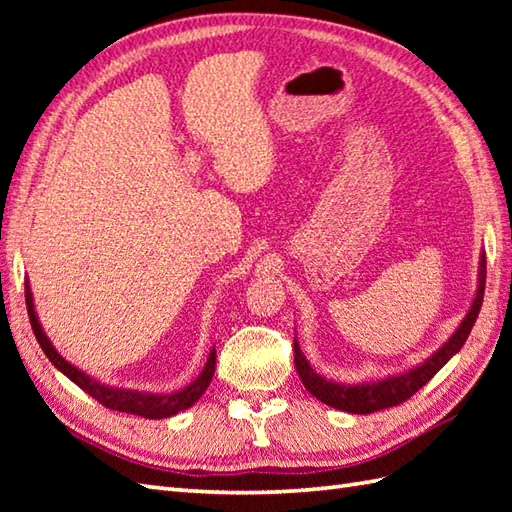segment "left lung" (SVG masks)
Returning <instances> with one entry per match:
<instances>
[{
    "mask_svg": "<svg viewBox=\"0 0 512 512\" xmlns=\"http://www.w3.org/2000/svg\"><path fill=\"white\" fill-rule=\"evenodd\" d=\"M484 286H486V257L482 255L480 286H477V295H475L473 306H471L469 314L464 317L460 328L455 330L451 339L444 343L431 358H427V361H424L420 367L411 369V372H405L400 376L378 380V383H363V385L332 383V380L323 378L314 372L310 363L306 361V356H303V352L299 350V345L295 343V367H297V374L301 378L303 387H306L312 396H317V400L325 402V405L347 411V413H374L380 409L396 407V405H400V402L409 400L418 389L427 385L444 365H447L449 358L460 350L466 339H469L477 314H480L482 301H484Z\"/></svg>",
    "mask_w": 512,
    "mask_h": 512,
    "instance_id": "obj_1",
    "label": "left lung"
}]
</instances>
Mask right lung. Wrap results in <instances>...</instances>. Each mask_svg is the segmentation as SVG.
<instances>
[{"label":"right lung","instance_id":"obj_1","mask_svg":"<svg viewBox=\"0 0 512 512\" xmlns=\"http://www.w3.org/2000/svg\"><path fill=\"white\" fill-rule=\"evenodd\" d=\"M26 306H28V317H30L32 332H35L41 350H43V354L50 358V363L54 367H59L61 372L68 376L74 385H79L85 391V394H90L94 400H99L101 405L107 407V409L134 413V416L151 418V420L169 418V416H176L178 411L189 409L193 402L204 394L206 387L211 385V378L215 374V350H211L209 358H206V365L202 369V374L195 378L189 387H184L182 391H176V394H162L160 396V394H140V391H125V389L105 387L101 383H96L94 378L85 376L81 369H76L74 365H70L57 350H54L52 343L48 341V336L43 334L41 325L37 321L28 281H26Z\"/></svg>","mask_w":512,"mask_h":512}]
</instances>
